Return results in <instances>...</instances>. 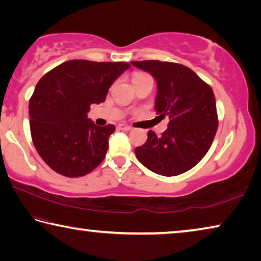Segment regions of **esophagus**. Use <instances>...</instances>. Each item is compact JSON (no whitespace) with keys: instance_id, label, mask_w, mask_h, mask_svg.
I'll use <instances>...</instances> for the list:
<instances>
[{"instance_id":"obj_1","label":"esophagus","mask_w":261,"mask_h":261,"mask_svg":"<svg viewBox=\"0 0 261 261\" xmlns=\"http://www.w3.org/2000/svg\"><path fill=\"white\" fill-rule=\"evenodd\" d=\"M117 129L118 130H122V131H130L132 127L129 125H125V124H118L117 125Z\"/></svg>"}]
</instances>
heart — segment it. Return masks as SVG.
Wrapping results in <instances>:
<instances>
[{
	"instance_id": "heart-1",
	"label": "heart",
	"mask_w": 261,
	"mask_h": 261,
	"mask_svg": "<svg viewBox=\"0 0 261 261\" xmlns=\"http://www.w3.org/2000/svg\"><path fill=\"white\" fill-rule=\"evenodd\" d=\"M146 81H152V78L149 77L148 74H145V73L136 72L134 73V77H132V83H134V85L139 84L141 82H146Z\"/></svg>"
}]
</instances>
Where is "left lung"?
Segmentation results:
<instances>
[{
  "label": "left lung",
  "mask_w": 261,
  "mask_h": 261,
  "mask_svg": "<svg viewBox=\"0 0 261 261\" xmlns=\"http://www.w3.org/2000/svg\"><path fill=\"white\" fill-rule=\"evenodd\" d=\"M155 78V110L169 118L161 137L152 130L136 156L153 173L177 176L193 168L208 152L218 130V113L212 87L183 64L158 60L131 62Z\"/></svg>",
  "instance_id": "left-lung-1"
}]
</instances>
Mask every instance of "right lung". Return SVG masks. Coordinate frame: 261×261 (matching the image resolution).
<instances>
[{
  "mask_svg": "<svg viewBox=\"0 0 261 261\" xmlns=\"http://www.w3.org/2000/svg\"><path fill=\"white\" fill-rule=\"evenodd\" d=\"M130 67L126 62L71 60L38 82L29 105L31 136L53 170L81 177L102 162L115 126L95 125L87 113L91 105L103 102L112 84Z\"/></svg>",
  "mask_w": 261,
  "mask_h": 261,
  "instance_id": "obj_1",
  "label": "right lung"
}]
</instances>
